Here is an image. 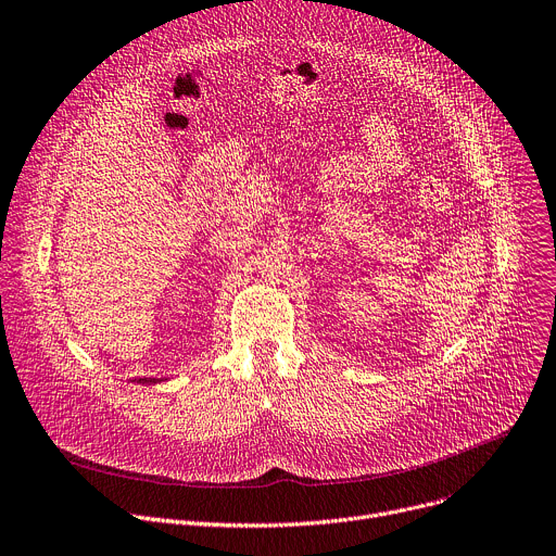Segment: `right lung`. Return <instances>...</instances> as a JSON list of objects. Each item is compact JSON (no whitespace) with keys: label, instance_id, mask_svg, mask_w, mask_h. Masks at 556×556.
Instances as JSON below:
<instances>
[{"label":"right lung","instance_id":"add662e5","mask_svg":"<svg viewBox=\"0 0 556 556\" xmlns=\"http://www.w3.org/2000/svg\"><path fill=\"white\" fill-rule=\"evenodd\" d=\"M160 380L157 378H138V382H142V386H153V382H160Z\"/></svg>","mask_w":556,"mask_h":556}]
</instances>
